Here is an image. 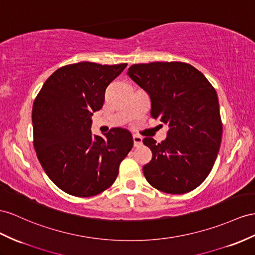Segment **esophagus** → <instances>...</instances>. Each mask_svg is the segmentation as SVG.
<instances>
[{
	"instance_id": "34e87169",
	"label": "esophagus",
	"mask_w": 255,
	"mask_h": 255,
	"mask_svg": "<svg viewBox=\"0 0 255 255\" xmlns=\"http://www.w3.org/2000/svg\"><path fill=\"white\" fill-rule=\"evenodd\" d=\"M132 139H133V146L134 147H138V146H140L142 144V138H141V136L136 135V134H133L132 135Z\"/></svg>"
}]
</instances>
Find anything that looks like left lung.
Returning a JSON list of instances; mask_svg holds the SVG:
<instances>
[{"mask_svg": "<svg viewBox=\"0 0 255 255\" xmlns=\"http://www.w3.org/2000/svg\"><path fill=\"white\" fill-rule=\"evenodd\" d=\"M127 75L151 99V116L168 126L167 138H144L152 160L143 173L153 187L184 194L210 173L222 140L217 91L205 75L184 62L132 64Z\"/></svg>", "mask_w": 255, "mask_h": 255, "instance_id": "1", "label": "left lung"}]
</instances>
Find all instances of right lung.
I'll use <instances>...</instances> for the list:
<instances>
[{
  "instance_id": "right-lung-1",
  "label": "right lung",
  "mask_w": 255,
  "mask_h": 255,
  "mask_svg": "<svg viewBox=\"0 0 255 255\" xmlns=\"http://www.w3.org/2000/svg\"><path fill=\"white\" fill-rule=\"evenodd\" d=\"M127 67L78 62L58 69L33 103L34 148L48 178L70 195L90 197L106 191L132 147L128 130L104 136L91 133V116L104 102L106 89Z\"/></svg>"
}]
</instances>
